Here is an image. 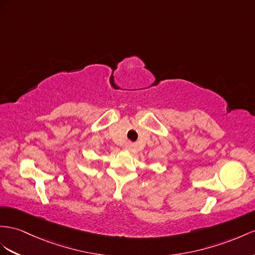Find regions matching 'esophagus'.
Listing matches in <instances>:
<instances>
[{
  "label": "esophagus",
  "mask_w": 255,
  "mask_h": 255,
  "mask_svg": "<svg viewBox=\"0 0 255 255\" xmlns=\"http://www.w3.org/2000/svg\"><path fill=\"white\" fill-rule=\"evenodd\" d=\"M124 148L127 149V151H129V152H134L135 149H136V145L134 144V143L128 141V142L125 143V145H124Z\"/></svg>",
  "instance_id": "34e87169"
}]
</instances>
